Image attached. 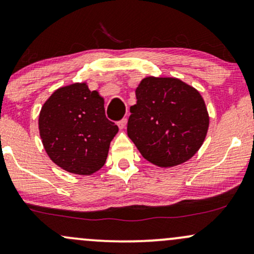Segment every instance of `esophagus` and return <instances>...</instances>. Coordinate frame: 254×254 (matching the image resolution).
<instances>
[{
    "label": "esophagus",
    "mask_w": 254,
    "mask_h": 254,
    "mask_svg": "<svg viewBox=\"0 0 254 254\" xmlns=\"http://www.w3.org/2000/svg\"><path fill=\"white\" fill-rule=\"evenodd\" d=\"M118 126H119V128H120V129H125V128L127 127V119H122L121 121H119Z\"/></svg>",
    "instance_id": "esophagus-1"
}]
</instances>
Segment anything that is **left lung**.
<instances>
[{"label":"left lung","mask_w":254,"mask_h":254,"mask_svg":"<svg viewBox=\"0 0 254 254\" xmlns=\"http://www.w3.org/2000/svg\"><path fill=\"white\" fill-rule=\"evenodd\" d=\"M127 133L146 160L169 169L197 153L209 114L197 89L176 77L148 76L135 89Z\"/></svg>","instance_id":"1"}]
</instances>
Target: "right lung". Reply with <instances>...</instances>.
Masks as SVG:
<instances>
[{
  "label": "right lung",
  "instance_id": "1",
  "mask_svg": "<svg viewBox=\"0 0 254 254\" xmlns=\"http://www.w3.org/2000/svg\"><path fill=\"white\" fill-rule=\"evenodd\" d=\"M39 133L47 156L70 174L89 176L108 157L110 141L119 132L104 112V98L86 82L61 86L39 113Z\"/></svg>",
  "mask_w": 254,
  "mask_h": 254
}]
</instances>
